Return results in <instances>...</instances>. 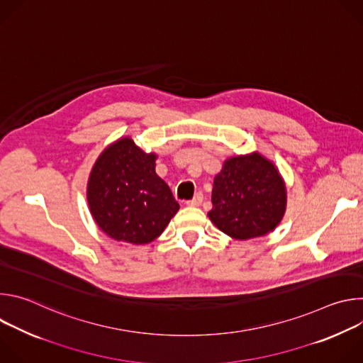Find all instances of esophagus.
Wrapping results in <instances>:
<instances>
[{
    "mask_svg": "<svg viewBox=\"0 0 363 363\" xmlns=\"http://www.w3.org/2000/svg\"><path fill=\"white\" fill-rule=\"evenodd\" d=\"M202 199H203V195H202L201 192H198V194H195V196H194L192 199L186 201V205H189V206H198V205H201Z\"/></svg>",
    "mask_w": 363,
    "mask_h": 363,
    "instance_id": "obj_1",
    "label": "esophagus"
}]
</instances>
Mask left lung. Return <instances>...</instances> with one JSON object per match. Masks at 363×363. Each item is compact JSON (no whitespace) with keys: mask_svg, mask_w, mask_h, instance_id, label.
<instances>
[{"mask_svg":"<svg viewBox=\"0 0 363 363\" xmlns=\"http://www.w3.org/2000/svg\"><path fill=\"white\" fill-rule=\"evenodd\" d=\"M210 220L235 240L273 231L286 211V185L274 164L260 153L241 155L224 162L214 178Z\"/></svg>","mask_w":363,"mask_h":363,"instance_id":"obj_1","label":"left lung"}]
</instances>
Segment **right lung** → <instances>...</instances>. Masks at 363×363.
Masks as SVG:
<instances>
[{"label": "right lung", "instance_id": "obj_1", "mask_svg": "<svg viewBox=\"0 0 363 363\" xmlns=\"http://www.w3.org/2000/svg\"><path fill=\"white\" fill-rule=\"evenodd\" d=\"M157 155L130 138L108 146L87 182V202L99 228L116 241L147 244L162 234L178 213L168 184L155 172Z\"/></svg>", "mask_w": 363, "mask_h": 363}]
</instances>
